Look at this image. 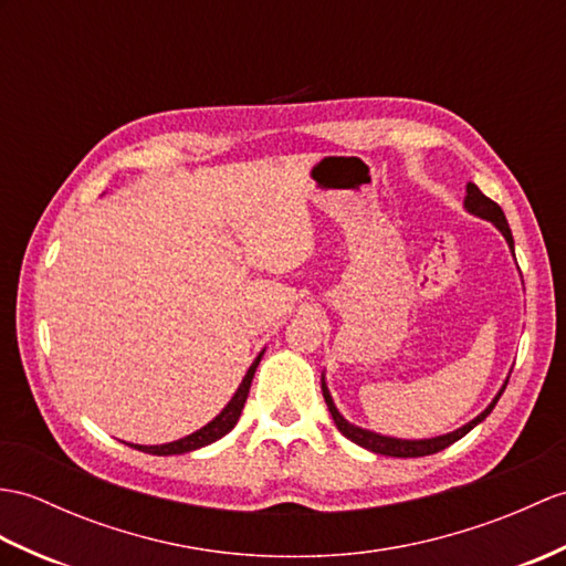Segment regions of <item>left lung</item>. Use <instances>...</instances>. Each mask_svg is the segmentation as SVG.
<instances>
[{"mask_svg": "<svg viewBox=\"0 0 566 566\" xmlns=\"http://www.w3.org/2000/svg\"><path fill=\"white\" fill-rule=\"evenodd\" d=\"M465 209H468L470 214H475V217H480V219L492 221L494 227H496L499 231H502V235H504L509 248H511V253H514V235H511L509 221H506V217H504V212H502V207H499L494 200H490L488 195H482V190L475 186V182H468ZM506 384H509V380H506ZM506 384L502 386V390L496 392V398L488 405V410L480 412V415H478L475 419H472V422H468L465 427L455 429V431H451V433H443V437H437V439L407 441V439L380 437V433H376V431H369V429H361V427L349 424L347 419L337 412V407H335V402H333L331 390H327V386H325V376H321V388H323L325 405H327V410H331V415H333V419H335V427H337L339 431H343V437H347V439L354 441V443H359L361 449H369V451H374V453L392 455V458H419V455H431V453H439V451H443V449H449L451 443H455L458 439H463L472 427H478V424L482 422V419L494 410V405H496L499 398H502V392H504Z\"/></svg>", "mask_w": 566, "mask_h": 566, "instance_id": "8db88e82", "label": "left lung"}]
</instances>
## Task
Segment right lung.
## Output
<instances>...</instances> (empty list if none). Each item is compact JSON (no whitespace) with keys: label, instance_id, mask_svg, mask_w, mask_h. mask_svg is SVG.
I'll list each match as a JSON object with an SVG mask.
<instances>
[{"label":"right lung","instance_id":"obj_1","mask_svg":"<svg viewBox=\"0 0 566 566\" xmlns=\"http://www.w3.org/2000/svg\"><path fill=\"white\" fill-rule=\"evenodd\" d=\"M260 359H262V352L258 354V359L251 364V369H248L245 378L241 380L239 390L233 392V398L229 400V405L223 407V410L212 419V422L205 424L202 429L192 431L190 437H186V439L161 443V446H133V449H139V451L151 453V455H176V453L197 451V449H202V446H209V443H214L217 439L227 437V433L235 427V422H239V417L243 412V405L248 400V390H251V384H253V376H255Z\"/></svg>","mask_w":566,"mask_h":566}]
</instances>
